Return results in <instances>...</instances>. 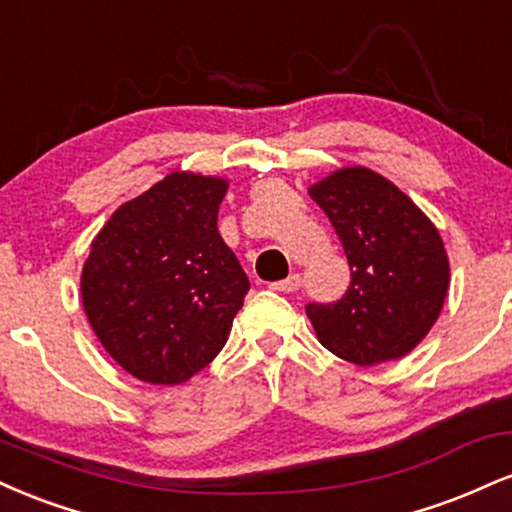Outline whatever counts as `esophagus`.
Here are the masks:
<instances>
[{"mask_svg":"<svg viewBox=\"0 0 512 512\" xmlns=\"http://www.w3.org/2000/svg\"><path fill=\"white\" fill-rule=\"evenodd\" d=\"M269 289H272V291H281V293H293V291H298V289H301V276L291 274L289 279L274 281V284L269 286Z\"/></svg>","mask_w":512,"mask_h":512,"instance_id":"1","label":"esophagus"}]
</instances>
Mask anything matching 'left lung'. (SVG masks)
Listing matches in <instances>:
<instances>
[{"mask_svg": "<svg viewBox=\"0 0 512 512\" xmlns=\"http://www.w3.org/2000/svg\"><path fill=\"white\" fill-rule=\"evenodd\" d=\"M308 192L337 231L351 269L339 301L305 305L317 339L356 366L409 354L448 296L450 264L438 228L399 187L363 166L337 170Z\"/></svg>", "mask_w": 512, "mask_h": 512, "instance_id": "obj_1", "label": "left lung"}]
</instances>
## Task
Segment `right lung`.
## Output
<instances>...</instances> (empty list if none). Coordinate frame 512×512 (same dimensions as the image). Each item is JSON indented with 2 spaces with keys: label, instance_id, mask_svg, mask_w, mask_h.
I'll use <instances>...</instances> for the list:
<instances>
[{
  "label": "right lung",
  "instance_id": "right-lung-1",
  "mask_svg": "<svg viewBox=\"0 0 512 512\" xmlns=\"http://www.w3.org/2000/svg\"><path fill=\"white\" fill-rule=\"evenodd\" d=\"M223 178L173 173L122 204L91 243L81 301L93 332L134 378L180 385L214 361L250 281L223 243Z\"/></svg>",
  "mask_w": 512,
  "mask_h": 512
}]
</instances>
